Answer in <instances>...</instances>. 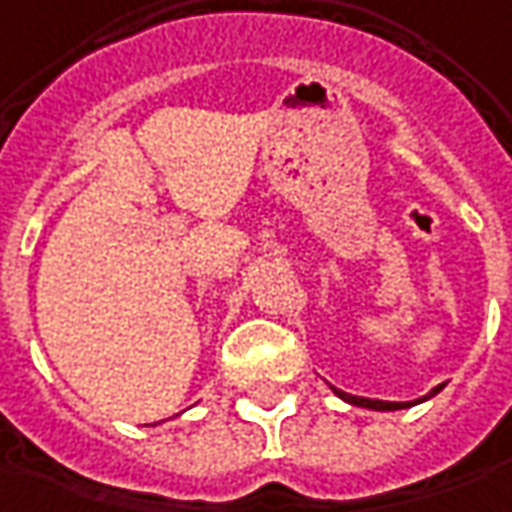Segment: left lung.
I'll return each mask as SVG.
<instances>
[{"mask_svg": "<svg viewBox=\"0 0 512 512\" xmlns=\"http://www.w3.org/2000/svg\"><path fill=\"white\" fill-rule=\"evenodd\" d=\"M337 397L343 399V402H348V405H357V408H368V411H402V408H414V405H419V402H428L431 397H436L442 388H445V382L442 385H436V388H431L425 397L414 399V402H385V399H368V397H354V394H345V391H340V388H334V385H328Z\"/></svg>", "mask_w": 512, "mask_h": 512, "instance_id": "1", "label": "left lung"}]
</instances>
